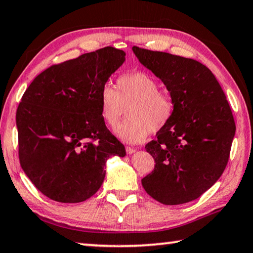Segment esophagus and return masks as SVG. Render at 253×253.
I'll list each match as a JSON object with an SVG mask.
<instances>
[{"instance_id":"obj_1","label":"esophagus","mask_w":253,"mask_h":253,"mask_svg":"<svg viewBox=\"0 0 253 253\" xmlns=\"http://www.w3.org/2000/svg\"><path fill=\"white\" fill-rule=\"evenodd\" d=\"M135 153V149L134 148H131V147H126V154L129 155H132Z\"/></svg>"}]
</instances>
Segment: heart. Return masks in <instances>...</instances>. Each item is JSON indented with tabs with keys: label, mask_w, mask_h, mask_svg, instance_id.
Wrapping results in <instances>:
<instances>
[{
	"label": "heart",
	"mask_w": 253,
	"mask_h": 253,
	"mask_svg": "<svg viewBox=\"0 0 253 253\" xmlns=\"http://www.w3.org/2000/svg\"><path fill=\"white\" fill-rule=\"evenodd\" d=\"M154 77L145 72H131L116 79L115 89L105 84L98 102L103 121L110 129L119 126L126 108L129 120L116 131L124 142L140 143L150 132H158L169 123L174 113L172 97L158 90Z\"/></svg>",
	"instance_id": "b5f03b06"
}]
</instances>
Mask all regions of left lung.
<instances>
[{"label": "left lung", "mask_w": 253, "mask_h": 253, "mask_svg": "<svg viewBox=\"0 0 253 253\" xmlns=\"http://www.w3.org/2000/svg\"><path fill=\"white\" fill-rule=\"evenodd\" d=\"M140 63L169 91L174 113L146 145L155 169L141 180L146 192L164 205L196 200L216 183L230 158L235 122L212 72L192 59L133 46Z\"/></svg>", "instance_id": "1"}]
</instances>
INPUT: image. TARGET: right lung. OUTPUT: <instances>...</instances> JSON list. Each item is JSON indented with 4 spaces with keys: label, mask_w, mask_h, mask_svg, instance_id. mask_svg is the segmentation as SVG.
Returning a JSON list of instances; mask_svg holds the SVG:
<instances>
[{
    "label": "right lung",
    "mask_w": 253,
    "mask_h": 253,
    "mask_svg": "<svg viewBox=\"0 0 253 253\" xmlns=\"http://www.w3.org/2000/svg\"><path fill=\"white\" fill-rule=\"evenodd\" d=\"M126 53L107 46L54 64L26 89L17 110L19 161L37 190L64 204L98 191L111 156L126 148L105 126L98 97Z\"/></svg>",
    "instance_id": "1"
}]
</instances>
